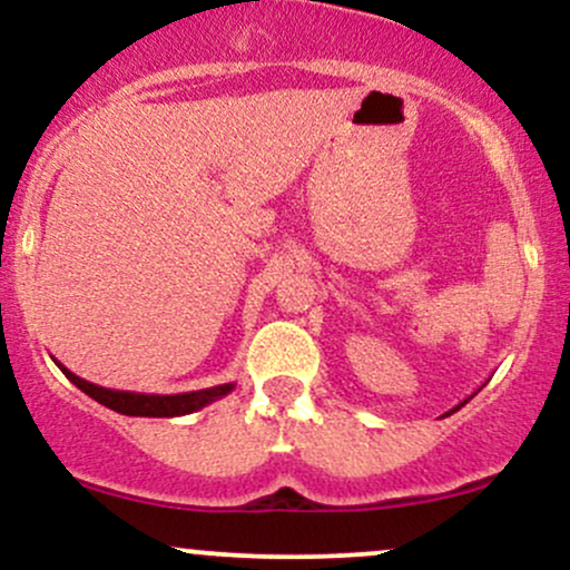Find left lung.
<instances>
[{"label":"left lung","instance_id":"left-lung-1","mask_svg":"<svg viewBox=\"0 0 570 570\" xmlns=\"http://www.w3.org/2000/svg\"><path fill=\"white\" fill-rule=\"evenodd\" d=\"M458 407H461V404H458ZM458 407H455V410H458ZM455 410H450V412H455Z\"/></svg>","mask_w":570,"mask_h":570}]
</instances>
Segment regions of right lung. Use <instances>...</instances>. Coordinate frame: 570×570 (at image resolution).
I'll use <instances>...</instances> for the list:
<instances>
[{
	"instance_id": "1",
	"label": "right lung",
	"mask_w": 570,
	"mask_h": 570,
	"mask_svg": "<svg viewBox=\"0 0 570 570\" xmlns=\"http://www.w3.org/2000/svg\"><path fill=\"white\" fill-rule=\"evenodd\" d=\"M56 362V358H53ZM58 370L69 377L82 394L96 399L104 407L120 412V415H136V417H176V415H189V412H198L206 404L217 402V399L227 396L235 389V383H222L212 385V389L200 391H187V394H136V391H115L104 389V385L82 381L80 375L69 372L61 362H56Z\"/></svg>"
}]
</instances>
